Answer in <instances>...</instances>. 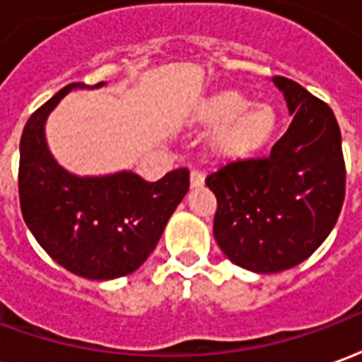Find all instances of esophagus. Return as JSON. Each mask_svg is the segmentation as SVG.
I'll use <instances>...</instances> for the list:
<instances>
[{
	"instance_id": "esophagus-1",
	"label": "esophagus",
	"mask_w": 362,
	"mask_h": 362,
	"mask_svg": "<svg viewBox=\"0 0 362 362\" xmlns=\"http://www.w3.org/2000/svg\"><path fill=\"white\" fill-rule=\"evenodd\" d=\"M205 182V174L202 170H192L189 173V184H192V188H199V186H204Z\"/></svg>"
}]
</instances>
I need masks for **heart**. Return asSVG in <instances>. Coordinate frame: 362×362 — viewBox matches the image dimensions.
<instances>
[{
    "instance_id": "obj_1",
    "label": "heart",
    "mask_w": 362,
    "mask_h": 362,
    "mask_svg": "<svg viewBox=\"0 0 362 362\" xmlns=\"http://www.w3.org/2000/svg\"><path fill=\"white\" fill-rule=\"evenodd\" d=\"M196 124L217 130L211 135V149L221 158L240 160L256 155L277 132V112L272 104H252L238 90H219L207 96L194 110Z\"/></svg>"
}]
</instances>
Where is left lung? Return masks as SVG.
Returning <instances> with one entry per match:
<instances>
[{
  "mask_svg": "<svg viewBox=\"0 0 362 362\" xmlns=\"http://www.w3.org/2000/svg\"><path fill=\"white\" fill-rule=\"evenodd\" d=\"M293 122L269 157L233 160L205 178L217 197L213 235L233 264L277 273L310 258L345 199L341 132L334 112L275 75Z\"/></svg>",
  "mask_w": 362,
  "mask_h": 362,
  "instance_id": "8db88e82",
  "label": "left lung"
}]
</instances>
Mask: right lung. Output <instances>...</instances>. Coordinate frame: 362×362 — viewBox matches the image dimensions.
<instances>
[{"mask_svg": "<svg viewBox=\"0 0 362 362\" xmlns=\"http://www.w3.org/2000/svg\"><path fill=\"white\" fill-rule=\"evenodd\" d=\"M83 87L67 85L28 118L21 135V211L38 244L67 272L116 279L135 272L155 250L188 192L189 173L176 168L147 182L126 170L87 178L64 170L46 147L44 122L69 90Z\"/></svg>", "mask_w": 362, "mask_h": 362, "instance_id": "obj_1", "label": "right lung"}]
</instances>
